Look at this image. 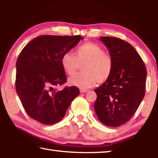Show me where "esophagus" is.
Segmentation results:
<instances>
[{"label":"esophagus","instance_id":"34e87169","mask_svg":"<svg viewBox=\"0 0 158 158\" xmlns=\"http://www.w3.org/2000/svg\"><path fill=\"white\" fill-rule=\"evenodd\" d=\"M87 91H88V90L86 89H80V92H81V93H85V92H87Z\"/></svg>","mask_w":158,"mask_h":158}]
</instances>
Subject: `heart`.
<instances>
[{"label":"heart","mask_w":158,"mask_h":158,"mask_svg":"<svg viewBox=\"0 0 158 158\" xmlns=\"http://www.w3.org/2000/svg\"><path fill=\"white\" fill-rule=\"evenodd\" d=\"M64 71L69 77L75 75L82 65L81 73L69 80V84L81 89L102 84L110 78L114 69L113 58L98 44L85 42L77 48L74 55L66 52L60 59Z\"/></svg>","instance_id":"heart-1"}]
</instances>
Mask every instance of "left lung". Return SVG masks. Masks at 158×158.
I'll list each match as a JSON object with an SVG mask.
<instances>
[{
	"instance_id": "left-lung-1",
	"label": "left lung",
	"mask_w": 158,
	"mask_h": 158,
	"mask_svg": "<svg viewBox=\"0 0 158 158\" xmlns=\"http://www.w3.org/2000/svg\"><path fill=\"white\" fill-rule=\"evenodd\" d=\"M100 40L108 48L114 69L110 78L94 90V109L102 123L118 127L130 121L140 105L147 71L142 58L128 42L114 37Z\"/></svg>"
}]
</instances>
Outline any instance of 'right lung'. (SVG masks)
Masks as SVG:
<instances>
[{
    "mask_svg": "<svg viewBox=\"0 0 158 158\" xmlns=\"http://www.w3.org/2000/svg\"><path fill=\"white\" fill-rule=\"evenodd\" d=\"M83 39L80 35H40L19 53L16 63V90L31 118L44 125L56 123L79 95L76 86L61 90L56 87L67 81L61 57Z\"/></svg>",
    "mask_w": 158,
    "mask_h": 158,
    "instance_id": "right-lung-1",
    "label": "right lung"
}]
</instances>
